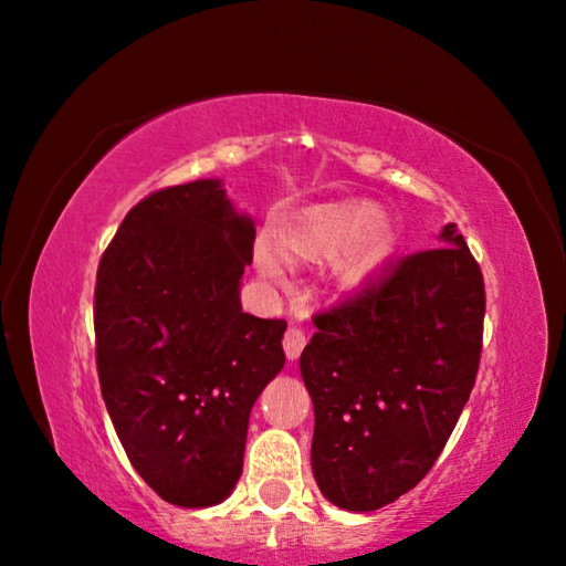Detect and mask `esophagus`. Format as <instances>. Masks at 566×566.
Returning a JSON list of instances; mask_svg holds the SVG:
<instances>
[{"label":"esophagus","instance_id":"obj_1","mask_svg":"<svg viewBox=\"0 0 566 566\" xmlns=\"http://www.w3.org/2000/svg\"><path fill=\"white\" fill-rule=\"evenodd\" d=\"M304 344H306V337H304V332L300 327L286 329V334H284V354H286V359H292V361L300 359Z\"/></svg>","mask_w":566,"mask_h":566}]
</instances>
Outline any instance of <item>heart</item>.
<instances>
[{
    "instance_id": "1",
    "label": "heart",
    "mask_w": 566,
    "mask_h": 566,
    "mask_svg": "<svg viewBox=\"0 0 566 566\" xmlns=\"http://www.w3.org/2000/svg\"><path fill=\"white\" fill-rule=\"evenodd\" d=\"M395 247V227L379 207H332L304 214L284 234V249L310 262L332 256V276L342 286H359L387 262ZM282 247L260 242L254 247L256 270L274 284H290L292 262Z\"/></svg>"
}]
</instances>
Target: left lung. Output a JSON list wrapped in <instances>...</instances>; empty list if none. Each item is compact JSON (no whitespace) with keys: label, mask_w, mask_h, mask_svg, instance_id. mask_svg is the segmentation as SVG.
Instances as JSON below:
<instances>
[{"label":"left lung","mask_w":566,"mask_h":566,"mask_svg":"<svg viewBox=\"0 0 566 566\" xmlns=\"http://www.w3.org/2000/svg\"><path fill=\"white\" fill-rule=\"evenodd\" d=\"M314 317L300 369L324 500L375 512L424 479L474 387L484 280L457 224Z\"/></svg>","instance_id":"8db88e82"}]
</instances>
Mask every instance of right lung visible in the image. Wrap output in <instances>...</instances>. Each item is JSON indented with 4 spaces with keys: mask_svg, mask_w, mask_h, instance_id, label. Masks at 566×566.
Instances as JSON below:
<instances>
[{
    "mask_svg": "<svg viewBox=\"0 0 566 566\" xmlns=\"http://www.w3.org/2000/svg\"><path fill=\"white\" fill-rule=\"evenodd\" d=\"M254 232L222 179H197L142 199L99 262L104 405L137 474L185 510L232 494L249 411L284 367L286 322L239 302Z\"/></svg>",
    "mask_w": 566,
    "mask_h": 566,
    "instance_id": "1",
    "label": "right lung"
}]
</instances>
